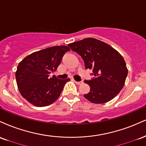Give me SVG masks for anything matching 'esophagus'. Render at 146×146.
I'll use <instances>...</instances> for the list:
<instances>
[{
    "instance_id": "1",
    "label": "esophagus",
    "mask_w": 146,
    "mask_h": 146,
    "mask_svg": "<svg viewBox=\"0 0 146 146\" xmlns=\"http://www.w3.org/2000/svg\"><path fill=\"white\" fill-rule=\"evenodd\" d=\"M74 83L77 85H81V84L83 83V81H76V80H74Z\"/></svg>"
}]
</instances>
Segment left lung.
I'll list each match as a JSON object with an SVG mask.
<instances>
[{
	"label": "left lung",
	"instance_id": "left-lung-1",
	"mask_svg": "<svg viewBox=\"0 0 146 146\" xmlns=\"http://www.w3.org/2000/svg\"><path fill=\"white\" fill-rule=\"evenodd\" d=\"M83 59L94 77L84 80L90 87L84 97L92 103L102 104L114 98L124 87L128 69L122 56L109 44L95 38L84 39L68 45Z\"/></svg>",
	"mask_w": 146,
	"mask_h": 146
}]
</instances>
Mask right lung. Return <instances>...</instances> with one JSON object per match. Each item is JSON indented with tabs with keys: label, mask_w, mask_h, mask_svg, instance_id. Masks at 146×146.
Returning <instances> with one entry per match:
<instances>
[{
	"label": "right lung",
	"mask_w": 146,
	"mask_h": 146,
	"mask_svg": "<svg viewBox=\"0 0 146 146\" xmlns=\"http://www.w3.org/2000/svg\"><path fill=\"white\" fill-rule=\"evenodd\" d=\"M69 50L66 46L47 48L33 52L19 63L15 78L22 97L37 107L53 103L70 79L50 77V74L56 71L65 53Z\"/></svg>",
	"instance_id": "add662e5"
}]
</instances>
